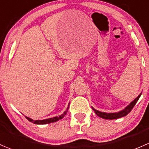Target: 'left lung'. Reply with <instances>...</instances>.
<instances>
[{"mask_svg": "<svg viewBox=\"0 0 149 149\" xmlns=\"http://www.w3.org/2000/svg\"><path fill=\"white\" fill-rule=\"evenodd\" d=\"M141 96V93L138 95V97L137 98L134 99L130 104H129L127 107H126L124 110H122L121 111L118 112V113H104V112L99 111V110H96V109L93 108L92 107V109H93V111L95 112V113L100 117V118H102L104 119H117V118H121V117H124V116H127L129 113L131 112V110H132V108L134 107V106L135 105V104L137 103V102L139 100L140 97Z\"/></svg>", "mask_w": 149, "mask_h": 149, "instance_id": "obj_1", "label": "left lung"}]
</instances>
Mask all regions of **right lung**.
Instances as JSON below:
<instances>
[{"label":"right lung","mask_w":149,"mask_h":149,"mask_svg":"<svg viewBox=\"0 0 149 149\" xmlns=\"http://www.w3.org/2000/svg\"><path fill=\"white\" fill-rule=\"evenodd\" d=\"M69 106H68L67 109H66V110H65L64 113H63V114L60 115L59 116H56V117H53V118H47V119H45V120H33L31 119V118H28V117H27V116H25V118H27V119L28 120V121H30V122H32L33 123V124H50V123H53V122H56V121H58V120L60 119H62V118L64 117L66 115V113H67V111H68V109H69Z\"/></svg>","instance_id":"obj_1"}]
</instances>
